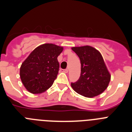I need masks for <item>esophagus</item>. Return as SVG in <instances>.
<instances>
[{"label":"esophagus","mask_w":132,"mask_h":132,"mask_svg":"<svg viewBox=\"0 0 132 132\" xmlns=\"http://www.w3.org/2000/svg\"><path fill=\"white\" fill-rule=\"evenodd\" d=\"M61 71L64 72V73H68V69H61Z\"/></svg>","instance_id":"obj_1"}]
</instances>
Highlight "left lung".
Returning <instances> with one entry per match:
<instances>
[{
  "mask_svg": "<svg viewBox=\"0 0 132 132\" xmlns=\"http://www.w3.org/2000/svg\"><path fill=\"white\" fill-rule=\"evenodd\" d=\"M72 50L79 56L81 64L79 80L71 82L73 90L88 98L98 96L103 93L108 87L110 75L101 53L88 45L75 47Z\"/></svg>",
  "mask_w": 132,
  "mask_h": 132,
  "instance_id": "1",
  "label": "left lung"
}]
</instances>
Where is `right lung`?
<instances>
[{"label":"right lung","instance_id":"1","mask_svg":"<svg viewBox=\"0 0 132 132\" xmlns=\"http://www.w3.org/2000/svg\"><path fill=\"white\" fill-rule=\"evenodd\" d=\"M62 51V47L55 44H43L36 47L23 62L20 75L29 92L39 94L52 87L59 69L57 57Z\"/></svg>","mask_w":132,"mask_h":132}]
</instances>
